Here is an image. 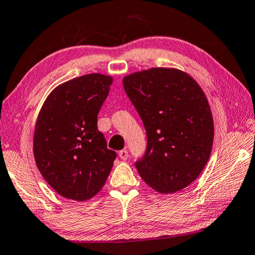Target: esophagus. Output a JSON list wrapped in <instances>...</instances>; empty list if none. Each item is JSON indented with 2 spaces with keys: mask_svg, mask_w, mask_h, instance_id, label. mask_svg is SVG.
I'll use <instances>...</instances> for the list:
<instances>
[{
  "mask_svg": "<svg viewBox=\"0 0 255 255\" xmlns=\"http://www.w3.org/2000/svg\"><path fill=\"white\" fill-rule=\"evenodd\" d=\"M119 157L122 159V160H127L128 158V150L127 149H123V150H121L120 152H119Z\"/></svg>",
  "mask_w": 255,
  "mask_h": 255,
  "instance_id": "esophagus-1",
  "label": "esophagus"
}]
</instances>
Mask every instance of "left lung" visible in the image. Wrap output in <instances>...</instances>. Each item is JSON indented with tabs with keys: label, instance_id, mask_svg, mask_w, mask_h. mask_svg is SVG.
Here are the masks:
<instances>
[{
	"label": "left lung",
	"instance_id": "obj_1",
	"mask_svg": "<svg viewBox=\"0 0 255 255\" xmlns=\"http://www.w3.org/2000/svg\"><path fill=\"white\" fill-rule=\"evenodd\" d=\"M123 86L144 124L148 146L135 162L140 177L160 194H173L197 179L211 157L214 121L198 83L177 68L125 76Z\"/></svg>",
	"mask_w": 255,
	"mask_h": 255
}]
</instances>
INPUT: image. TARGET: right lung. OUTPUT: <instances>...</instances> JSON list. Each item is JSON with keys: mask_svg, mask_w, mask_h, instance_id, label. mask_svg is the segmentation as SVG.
Instances as JSON below:
<instances>
[{"mask_svg": "<svg viewBox=\"0 0 255 255\" xmlns=\"http://www.w3.org/2000/svg\"><path fill=\"white\" fill-rule=\"evenodd\" d=\"M113 78L87 74L49 94L38 114L33 155L39 171L62 197L85 202L109 177L116 158L97 128V115Z\"/></svg>", "mask_w": 255, "mask_h": 255, "instance_id": "1", "label": "right lung"}]
</instances>
